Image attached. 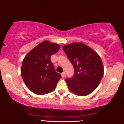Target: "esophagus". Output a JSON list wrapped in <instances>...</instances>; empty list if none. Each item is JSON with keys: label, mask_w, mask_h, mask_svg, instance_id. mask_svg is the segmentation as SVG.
I'll use <instances>...</instances> for the list:
<instances>
[{"label": "esophagus", "mask_w": 124, "mask_h": 124, "mask_svg": "<svg viewBox=\"0 0 124 124\" xmlns=\"http://www.w3.org/2000/svg\"><path fill=\"white\" fill-rule=\"evenodd\" d=\"M62 77H65V72H62Z\"/></svg>", "instance_id": "esophagus-1"}]
</instances>
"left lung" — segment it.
<instances>
[{
	"instance_id": "8db88e82",
	"label": "left lung",
	"mask_w": 124,
	"mask_h": 124,
	"mask_svg": "<svg viewBox=\"0 0 124 124\" xmlns=\"http://www.w3.org/2000/svg\"><path fill=\"white\" fill-rule=\"evenodd\" d=\"M62 48L74 67V76L65 79L69 90L78 96L90 94L99 85L104 73L101 57L82 43L75 42Z\"/></svg>"
}]
</instances>
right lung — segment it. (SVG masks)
<instances>
[{
    "label": "right lung",
    "instance_id": "obj_1",
    "mask_svg": "<svg viewBox=\"0 0 124 124\" xmlns=\"http://www.w3.org/2000/svg\"><path fill=\"white\" fill-rule=\"evenodd\" d=\"M60 47L57 44L46 40L35 47L23 59L22 77L28 89L35 94L45 95L54 91L62 78L50 60Z\"/></svg>",
    "mask_w": 124,
    "mask_h": 124
}]
</instances>
